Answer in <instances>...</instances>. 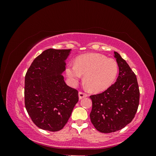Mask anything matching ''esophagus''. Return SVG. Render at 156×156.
Segmentation results:
<instances>
[{
    "instance_id": "34e87169",
    "label": "esophagus",
    "mask_w": 156,
    "mask_h": 156,
    "mask_svg": "<svg viewBox=\"0 0 156 156\" xmlns=\"http://www.w3.org/2000/svg\"><path fill=\"white\" fill-rule=\"evenodd\" d=\"M87 94L84 93V92H79V98L80 100H81V99L84 98H86L87 97Z\"/></svg>"
}]
</instances>
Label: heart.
I'll list each match as a JSON object with an SVG mask.
<instances>
[{
	"label": "heart",
	"mask_w": 156,
	"mask_h": 156,
	"mask_svg": "<svg viewBox=\"0 0 156 156\" xmlns=\"http://www.w3.org/2000/svg\"><path fill=\"white\" fill-rule=\"evenodd\" d=\"M119 72L116 61L98 53L84 54L69 64L66 72L69 81L76 84L84 75V81L93 92H101L114 83Z\"/></svg>",
	"instance_id": "1"
}]
</instances>
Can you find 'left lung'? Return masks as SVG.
I'll return each instance as SVG.
<instances>
[{
  "label": "left lung",
  "instance_id": "left-lung-1",
  "mask_svg": "<svg viewBox=\"0 0 156 156\" xmlns=\"http://www.w3.org/2000/svg\"><path fill=\"white\" fill-rule=\"evenodd\" d=\"M119 68L116 81L102 93L92 95L90 117L95 128L109 133L122 129L134 119L139 104L140 92L136 75L126 61L114 52Z\"/></svg>",
  "mask_w": 156,
  "mask_h": 156
}]
</instances>
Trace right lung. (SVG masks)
I'll use <instances>...</instances> for the list:
<instances>
[{
    "label": "right lung",
    "instance_id": "obj_1",
    "mask_svg": "<svg viewBox=\"0 0 156 156\" xmlns=\"http://www.w3.org/2000/svg\"><path fill=\"white\" fill-rule=\"evenodd\" d=\"M71 49H48L34 60L25 79V105L40 129L58 131L66 124L78 91L66 84L62 73Z\"/></svg>",
    "mask_w": 156,
    "mask_h": 156
}]
</instances>
